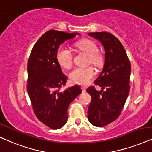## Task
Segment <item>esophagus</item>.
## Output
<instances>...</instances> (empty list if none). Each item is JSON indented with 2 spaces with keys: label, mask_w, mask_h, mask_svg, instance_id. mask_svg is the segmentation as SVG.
<instances>
[{
  "label": "esophagus",
  "mask_w": 152,
  "mask_h": 152,
  "mask_svg": "<svg viewBox=\"0 0 152 152\" xmlns=\"http://www.w3.org/2000/svg\"><path fill=\"white\" fill-rule=\"evenodd\" d=\"M81 89H82V91H83V92H86V88H85V87H82Z\"/></svg>",
  "instance_id": "esophagus-1"
}]
</instances>
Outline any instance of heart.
<instances>
[{
  "label": "heart",
  "mask_w": 152,
  "mask_h": 152,
  "mask_svg": "<svg viewBox=\"0 0 152 152\" xmlns=\"http://www.w3.org/2000/svg\"><path fill=\"white\" fill-rule=\"evenodd\" d=\"M78 49L88 56L87 64H90L96 68H100L104 64V56L98 51V46L90 39H83L76 44ZM58 63L62 67L69 69L73 64V53L69 48L65 46H60L56 53ZM95 76V72L92 66L75 67L69 73V79L74 84L86 86L92 81Z\"/></svg>",
  "instance_id": "b5f03b06"
}]
</instances>
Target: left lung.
Wrapping results in <instances>:
<instances>
[{"label":"left lung","instance_id":"obj_1","mask_svg":"<svg viewBox=\"0 0 152 152\" xmlns=\"http://www.w3.org/2000/svg\"><path fill=\"white\" fill-rule=\"evenodd\" d=\"M88 35L102 42L105 50L104 68L94 82L102 90L97 91L94 86L87 89L92 97L88 120L94 126L102 127L116 120L122 112L130 90L131 64L124 46L112 34L98 32Z\"/></svg>","mask_w":152,"mask_h":152}]
</instances>
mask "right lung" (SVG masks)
Returning <instances> with one entry per match:
<instances>
[{
    "mask_svg": "<svg viewBox=\"0 0 152 152\" xmlns=\"http://www.w3.org/2000/svg\"><path fill=\"white\" fill-rule=\"evenodd\" d=\"M77 34L56 30L45 32L34 45L28 59L27 90L32 109L38 120L52 129L66 124L69 106L82 92L78 86L60 90L67 78L56 58L60 44Z\"/></svg>",
    "mask_w": 152,
    "mask_h": 152,
    "instance_id": "1",
    "label": "right lung"
}]
</instances>
